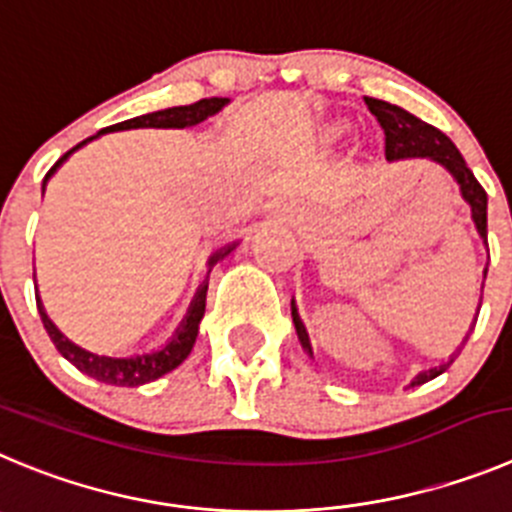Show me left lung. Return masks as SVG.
I'll use <instances>...</instances> for the list:
<instances>
[{"instance_id":"obj_1","label":"left lung","mask_w":512,"mask_h":512,"mask_svg":"<svg viewBox=\"0 0 512 512\" xmlns=\"http://www.w3.org/2000/svg\"><path fill=\"white\" fill-rule=\"evenodd\" d=\"M366 105H369V111L374 113L376 121H379L381 128H384L386 161L427 159V161H434V164L442 166L444 171H450V176L457 181V186H460L462 199L470 204L472 222H475L477 234H480V240L487 245V194H485V189L480 186V181L475 179V174L467 169L465 159H462V154L457 151L455 143L444 136L442 131H437L434 126L424 123L422 118L412 116V113L404 111V108H399V105L386 103V100H379V98H366ZM485 275H487V270H485ZM290 305H293V323H295V333H298L300 346L308 351V356H313L308 331H305L303 321H300L298 308H295V300ZM477 313H480V308H477ZM475 323H477V318H475ZM475 323H472V328H475ZM467 336H470V333H467ZM465 341H462V346H465ZM462 346L457 348V351L452 353L447 361H442V364L429 366V369L419 371L409 386L427 384V381L437 379L439 374H444V371L450 369L452 361L457 358V353L462 351Z\"/></svg>"}]
</instances>
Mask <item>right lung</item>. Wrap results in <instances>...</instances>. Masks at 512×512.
<instances>
[{"mask_svg":"<svg viewBox=\"0 0 512 512\" xmlns=\"http://www.w3.org/2000/svg\"><path fill=\"white\" fill-rule=\"evenodd\" d=\"M227 103H229V98H202L191 105H174V108H164V111L146 113V116H136V118H131V121H123V123H116V126H111V128H103V131H98L95 136L85 138V141H80L78 146L70 148L68 154L62 156V159L57 161L50 171H47L45 181H42V191H45L50 176L70 159V154H75L78 148H83L85 143L95 141V138H100L103 133L131 131V128H191V126H199V123H204L207 118L217 116V113L222 111ZM237 245H240V242H232V245H227V247H222V250L214 252L207 262L209 272H212V267L217 265L219 260H224V257H227ZM209 272H207V278H209ZM207 278H204V283L197 288V295H194V300H191L189 310H186V315H184V321L179 323V328L174 331V336H171L169 341L159 348V351L136 353V356H100V353L88 351V348H80L78 343L70 341V338L50 321V315L45 313V305H42L40 295H37V310H40L42 326H45L50 341L55 343L57 351L68 358L75 369L83 371V374H88L90 379L103 381V384L141 386V384H148V381L161 379V376L169 374V371H174L176 366L184 364L186 356L191 353V348H194V343H197L199 323H202V318H204V308H207V288H209Z\"/></svg>","mask_w":512,"mask_h":512,"instance_id":"add662e5","label":"right lung"}]
</instances>
